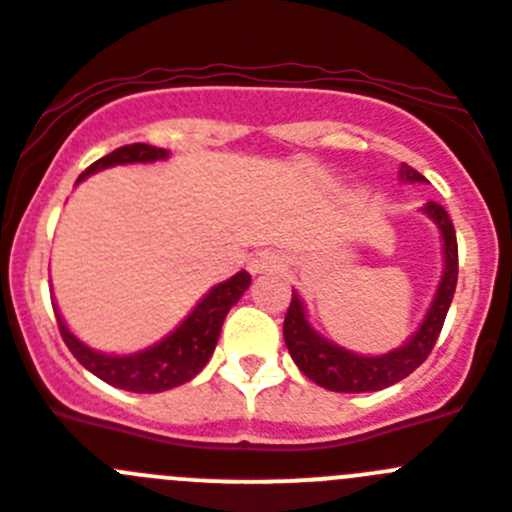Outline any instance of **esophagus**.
<instances>
[{
	"instance_id": "34e87169",
	"label": "esophagus",
	"mask_w": 512,
	"mask_h": 512,
	"mask_svg": "<svg viewBox=\"0 0 512 512\" xmlns=\"http://www.w3.org/2000/svg\"><path fill=\"white\" fill-rule=\"evenodd\" d=\"M248 269H251V274H274V271L282 269V256L274 251H261L256 253L251 261H248Z\"/></svg>"
}]
</instances>
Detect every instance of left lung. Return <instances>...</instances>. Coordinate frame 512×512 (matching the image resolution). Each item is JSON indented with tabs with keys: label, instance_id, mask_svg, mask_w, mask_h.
Returning <instances> with one entry per match:
<instances>
[{
	"label": "left lung",
	"instance_id": "obj_1",
	"mask_svg": "<svg viewBox=\"0 0 512 512\" xmlns=\"http://www.w3.org/2000/svg\"><path fill=\"white\" fill-rule=\"evenodd\" d=\"M400 179H405V182H425L423 174H418V171L405 164L400 169ZM420 210L431 217L438 230H441L443 271L423 323L402 346L379 356L354 354V351H348V348L320 336L307 320L300 295L292 292V302H289V310L284 315V343H287L292 361L300 366V372L315 384L325 387V390L377 392L384 390V387H392L408 374H413L436 346L446 312H449L451 300H454L456 277H459V248H456V230L449 212L436 205V202H425Z\"/></svg>",
	"mask_w": 512,
	"mask_h": 512
}]
</instances>
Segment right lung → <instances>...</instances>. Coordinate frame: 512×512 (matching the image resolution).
<instances>
[{
    "instance_id": "add662e5",
    "label": "right lung",
    "mask_w": 512,
    "mask_h": 512,
    "mask_svg": "<svg viewBox=\"0 0 512 512\" xmlns=\"http://www.w3.org/2000/svg\"><path fill=\"white\" fill-rule=\"evenodd\" d=\"M169 158L166 148L148 146V143H133V146H122L117 151L107 153L99 161H94L84 174L76 179V184L87 176L97 174L102 169H110V166H125V164H153V161H164ZM251 284V274L248 271H238L235 277L225 279V282L215 284V287L197 302L192 312L182 323L171 330L169 336L161 338L153 346L143 348V351H135V354H102V351H94L87 343H81L66 325V320L61 318V312L56 307V320L58 330H61L63 341L69 346L71 354L76 356L84 369L99 377L102 382L112 384V387H120V390L128 392H164L171 387H179V384L189 382L192 377L205 369V364L210 361L212 351L217 346V338H220V328H223L225 315L230 312V307L241 300L243 292Z\"/></svg>"
}]
</instances>
